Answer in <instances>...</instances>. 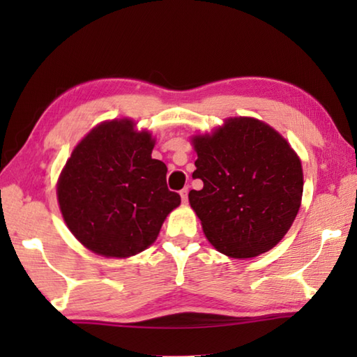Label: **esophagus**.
<instances>
[{
  "label": "esophagus",
  "mask_w": 357,
  "mask_h": 357,
  "mask_svg": "<svg viewBox=\"0 0 357 357\" xmlns=\"http://www.w3.org/2000/svg\"><path fill=\"white\" fill-rule=\"evenodd\" d=\"M179 195H181V200H183V203H187V200H189V187H184V189L179 192Z\"/></svg>",
  "instance_id": "obj_1"
}]
</instances>
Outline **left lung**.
<instances>
[{
  "label": "left lung",
  "instance_id": "8db88e82",
  "mask_svg": "<svg viewBox=\"0 0 357 357\" xmlns=\"http://www.w3.org/2000/svg\"><path fill=\"white\" fill-rule=\"evenodd\" d=\"M203 181L189 202L211 244L223 255L252 258L273 249L298 215L304 189L298 154L255 118H228L192 138Z\"/></svg>",
  "mask_w": 357,
  "mask_h": 357
}]
</instances>
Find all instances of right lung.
Returning a JSON list of instances; mask_svg holds the SVG:
<instances>
[{
	"label": "right lung",
	"instance_id": "add662e5",
	"mask_svg": "<svg viewBox=\"0 0 357 357\" xmlns=\"http://www.w3.org/2000/svg\"><path fill=\"white\" fill-rule=\"evenodd\" d=\"M130 119L89 132L58 179V203L72 234L94 253L128 258L159 236L181 197L167 187V165L151 157L154 140Z\"/></svg>",
	"mask_w": 357,
	"mask_h": 357
}]
</instances>
